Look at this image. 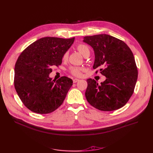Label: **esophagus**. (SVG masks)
Returning <instances> with one entry per match:
<instances>
[{
    "instance_id": "34e87169",
    "label": "esophagus",
    "mask_w": 153,
    "mask_h": 153,
    "mask_svg": "<svg viewBox=\"0 0 153 153\" xmlns=\"http://www.w3.org/2000/svg\"><path fill=\"white\" fill-rule=\"evenodd\" d=\"M79 81V79H73V82L74 83H76L77 82H78Z\"/></svg>"
}]
</instances>
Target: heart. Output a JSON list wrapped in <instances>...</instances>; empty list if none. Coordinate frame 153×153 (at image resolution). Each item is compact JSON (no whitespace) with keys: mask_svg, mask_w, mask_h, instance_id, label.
<instances>
[{"mask_svg":"<svg viewBox=\"0 0 153 153\" xmlns=\"http://www.w3.org/2000/svg\"><path fill=\"white\" fill-rule=\"evenodd\" d=\"M77 50L81 53L84 57L88 54H90V50L89 47L87 45L84 44H80L77 46ZM68 58V53L66 52L62 56V59L66 60ZM82 69L79 67H71L69 69V71L71 74L74 75L75 76H79L81 74Z\"/></svg>","mask_w":153,"mask_h":153,"instance_id":"heart-1","label":"heart"}]
</instances>
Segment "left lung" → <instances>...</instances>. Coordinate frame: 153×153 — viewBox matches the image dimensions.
Wrapping results in <instances>:
<instances>
[{
	"label": "left lung",
	"instance_id": "1",
	"mask_svg": "<svg viewBox=\"0 0 153 153\" xmlns=\"http://www.w3.org/2000/svg\"><path fill=\"white\" fill-rule=\"evenodd\" d=\"M95 53L94 69L106 77L99 84L88 79L85 97L91 105L102 111H113L123 107L133 94L138 70L130 48L122 40L100 34L84 38Z\"/></svg>",
	"mask_w": 153,
	"mask_h": 153
}]
</instances>
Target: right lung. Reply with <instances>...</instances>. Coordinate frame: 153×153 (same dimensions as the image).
<instances>
[{"mask_svg":"<svg viewBox=\"0 0 153 153\" xmlns=\"http://www.w3.org/2000/svg\"><path fill=\"white\" fill-rule=\"evenodd\" d=\"M74 38H40L19 56L15 66L14 86L23 103L31 111L50 114L62 105L73 82L66 76L52 81L49 74L53 67L61 65L63 54Z\"/></svg>","mask_w":153,"mask_h":153,"instance_id":"obj_1","label":"right lung"}]
</instances>
